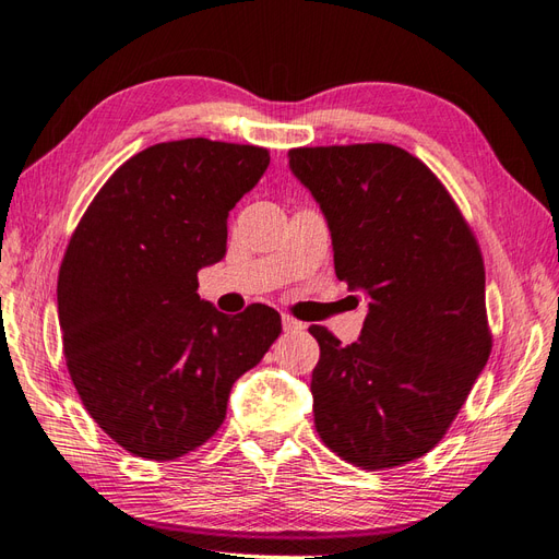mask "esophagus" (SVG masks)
I'll list each match as a JSON object with an SVG mask.
<instances>
[{
  "label": "esophagus",
  "mask_w": 559,
  "mask_h": 559,
  "mask_svg": "<svg viewBox=\"0 0 559 559\" xmlns=\"http://www.w3.org/2000/svg\"><path fill=\"white\" fill-rule=\"evenodd\" d=\"M305 323H299L293 316H283V330L285 332H305Z\"/></svg>",
  "instance_id": "1"
}]
</instances>
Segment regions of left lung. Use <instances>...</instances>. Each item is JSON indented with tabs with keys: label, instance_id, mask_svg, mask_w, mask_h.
I'll return each mask as SVG.
<instances>
[{
	"label": "left lung",
	"instance_id": "1",
	"mask_svg": "<svg viewBox=\"0 0 559 559\" xmlns=\"http://www.w3.org/2000/svg\"><path fill=\"white\" fill-rule=\"evenodd\" d=\"M288 156L328 217L337 278L370 297L358 342L309 328L316 430L348 464L403 466L444 438L491 354L480 246L448 187L401 147Z\"/></svg>",
	"mask_w": 559,
	"mask_h": 559
}]
</instances>
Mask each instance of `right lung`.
Masks as SVG:
<instances>
[{
    "label": "right lung",
    "instance_id": "obj_1",
    "mask_svg": "<svg viewBox=\"0 0 559 559\" xmlns=\"http://www.w3.org/2000/svg\"><path fill=\"white\" fill-rule=\"evenodd\" d=\"M269 150L209 138L158 142L121 164L88 203L58 271V321L72 384L126 452L173 461L209 442L234 381L281 334L250 305L219 313L199 269L227 250L229 211Z\"/></svg>",
    "mask_w": 559,
    "mask_h": 559
}]
</instances>
